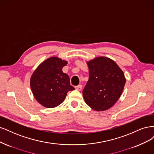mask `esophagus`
Segmentation results:
<instances>
[{
  "instance_id": "esophagus-1",
  "label": "esophagus",
  "mask_w": 154,
  "mask_h": 154,
  "mask_svg": "<svg viewBox=\"0 0 154 154\" xmlns=\"http://www.w3.org/2000/svg\"><path fill=\"white\" fill-rule=\"evenodd\" d=\"M75 88L77 90H79V91H81V90H82V85H81V84H79V85H78V86H75Z\"/></svg>"
}]
</instances>
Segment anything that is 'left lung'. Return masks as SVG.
Listing matches in <instances>:
<instances>
[{
    "mask_svg": "<svg viewBox=\"0 0 154 154\" xmlns=\"http://www.w3.org/2000/svg\"><path fill=\"white\" fill-rule=\"evenodd\" d=\"M89 80L82 95L93 110L103 111L115 105L125 84L124 73L110 58L97 57L87 62Z\"/></svg>",
    "mask_w": 154,
    "mask_h": 154,
    "instance_id": "1",
    "label": "left lung"
}]
</instances>
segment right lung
I'll list each match as a JSON object with an SVG mask.
<instances>
[{
	"label": "right lung",
	"instance_id": "obj_1",
	"mask_svg": "<svg viewBox=\"0 0 154 154\" xmlns=\"http://www.w3.org/2000/svg\"><path fill=\"white\" fill-rule=\"evenodd\" d=\"M68 62L57 57H49L42 63L31 77L30 85L36 100L47 108L58 106L64 100L67 93L75 90L70 78L63 72Z\"/></svg>",
	"mask_w": 154,
	"mask_h": 154
}]
</instances>
